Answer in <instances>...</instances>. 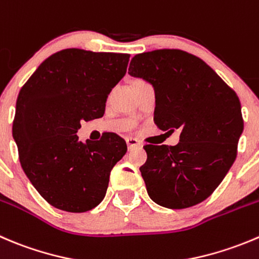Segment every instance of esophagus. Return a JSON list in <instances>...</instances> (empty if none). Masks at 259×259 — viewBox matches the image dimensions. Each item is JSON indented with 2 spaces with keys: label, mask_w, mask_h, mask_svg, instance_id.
I'll list each match as a JSON object with an SVG mask.
<instances>
[{
  "label": "esophagus",
  "mask_w": 259,
  "mask_h": 259,
  "mask_svg": "<svg viewBox=\"0 0 259 259\" xmlns=\"http://www.w3.org/2000/svg\"><path fill=\"white\" fill-rule=\"evenodd\" d=\"M126 144H127V148H129V150L134 149V148L142 147V143H140L138 139H135V138H126Z\"/></svg>",
  "instance_id": "34e87169"
}]
</instances>
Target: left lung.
I'll list each match as a JSON object with an SVG mask.
<instances>
[{
    "label": "left lung",
    "mask_w": 259,
    "mask_h": 259,
    "mask_svg": "<svg viewBox=\"0 0 259 259\" xmlns=\"http://www.w3.org/2000/svg\"><path fill=\"white\" fill-rule=\"evenodd\" d=\"M129 74L153 84L154 122L177 145L144 147L140 167L148 195L168 209H186L206 200L237 158L244 122L239 97L196 55L180 49L137 54Z\"/></svg>",
    "instance_id": "obj_1"
}]
</instances>
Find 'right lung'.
<instances>
[{
    "mask_svg": "<svg viewBox=\"0 0 259 259\" xmlns=\"http://www.w3.org/2000/svg\"><path fill=\"white\" fill-rule=\"evenodd\" d=\"M129 54L69 48L54 53L20 90L12 135L25 175L42 199L68 212L96 207L126 153L115 133L78 140L81 121L102 117L107 95L125 76Z\"/></svg>",
    "mask_w": 259,
    "mask_h": 259,
    "instance_id": "add662e5",
    "label": "right lung"
}]
</instances>
